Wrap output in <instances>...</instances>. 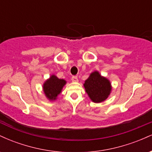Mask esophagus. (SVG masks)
Returning <instances> with one entry per match:
<instances>
[{
	"label": "esophagus",
	"mask_w": 152,
	"mask_h": 152,
	"mask_svg": "<svg viewBox=\"0 0 152 152\" xmlns=\"http://www.w3.org/2000/svg\"><path fill=\"white\" fill-rule=\"evenodd\" d=\"M71 81H74V82H77L78 81V77H77V76H73L72 77H71Z\"/></svg>",
	"instance_id": "1"
}]
</instances>
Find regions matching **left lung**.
I'll use <instances>...</instances> for the list:
<instances>
[{"instance_id":"obj_1","label":"left lung","mask_w":152,"mask_h":152,"mask_svg":"<svg viewBox=\"0 0 152 152\" xmlns=\"http://www.w3.org/2000/svg\"><path fill=\"white\" fill-rule=\"evenodd\" d=\"M86 92L92 102L101 103L109 97L111 91L109 80L101 76L99 71H94L83 83Z\"/></svg>"}]
</instances>
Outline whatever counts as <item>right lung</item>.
Returning a JSON list of instances; mask_svg holds the SVG:
<instances>
[{
    "mask_svg": "<svg viewBox=\"0 0 152 152\" xmlns=\"http://www.w3.org/2000/svg\"><path fill=\"white\" fill-rule=\"evenodd\" d=\"M66 83V81L64 79L58 78L55 75H51L50 77L44 82L43 86V92L46 98L50 101L56 100Z\"/></svg>",
    "mask_w": 152,
    "mask_h": 152,
    "instance_id": "1",
    "label": "right lung"
}]
</instances>
